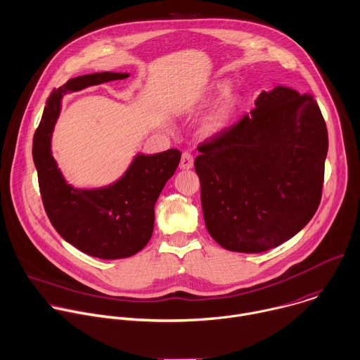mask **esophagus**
Returning a JSON list of instances; mask_svg holds the SVG:
<instances>
[{
    "mask_svg": "<svg viewBox=\"0 0 360 360\" xmlns=\"http://www.w3.org/2000/svg\"><path fill=\"white\" fill-rule=\"evenodd\" d=\"M193 167V157L189 153H184L181 157V164L179 168L181 169H191Z\"/></svg>",
    "mask_w": 360,
    "mask_h": 360,
    "instance_id": "obj_1",
    "label": "esophagus"
}]
</instances>
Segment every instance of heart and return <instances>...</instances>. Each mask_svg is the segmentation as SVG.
<instances>
[{
  "label": "heart",
  "instance_id": "heart-1",
  "mask_svg": "<svg viewBox=\"0 0 360 360\" xmlns=\"http://www.w3.org/2000/svg\"><path fill=\"white\" fill-rule=\"evenodd\" d=\"M230 89V80L219 79L206 86L203 90L200 100L209 101L220 94L227 93ZM242 98L236 94H227L221 100H219L202 118L199 131L206 139H214L221 136L236 120V115L240 110Z\"/></svg>",
  "mask_w": 360,
  "mask_h": 360
}]
</instances>
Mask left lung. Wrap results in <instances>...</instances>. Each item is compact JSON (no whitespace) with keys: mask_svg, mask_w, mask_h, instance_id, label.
I'll list each match as a JSON object with an SVG mask.
<instances>
[{"mask_svg":"<svg viewBox=\"0 0 360 360\" xmlns=\"http://www.w3.org/2000/svg\"><path fill=\"white\" fill-rule=\"evenodd\" d=\"M221 136L198 147L195 171L206 229L226 250L262 253L315 214L328 131L311 94L276 86Z\"/></svg>","mask_w":360,"mask_h":360,"instance_id":"1","label":"left lung"}]
</instances>
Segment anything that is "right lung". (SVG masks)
I'll return each instance as SVG.
<instances>
[{
	"label": "right lung",
	"mask_w": 360,
	"mask_h": 360,
	"mask_svg": "<svg viewBox=\"0 0 360 360\" xmlns=\"http://www.w3.org/2000/svg\"><path fill=\"white\" fill-rule=\"evenodd\" d=\"M129 76L100 72L73 77L55 89L46 100L32 144L41 196L52 226L80 252L104 260L131 257L150 242L155 202L174 175L181 153L175 148L154 155L140 153L114 184L79 189L63 178L52 157L51 141L63 94Z\"/></svg>",
	"instance_id": "add662e5"
}]
</instances>
